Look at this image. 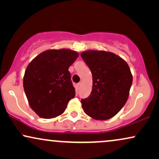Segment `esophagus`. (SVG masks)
Instances as JSON below:
<instances>
[{
	"label": "esophagus",
	"instance_id": "1",
	"mask_svg": "<svg viewBox=\"0 0 159 159\" xmlns=\"http://www.w3.org/2000/svg\"><path fill=\"white\" fill-rule=\"evenodd\" d=\"M81 82H79V83L77 84V89H78L80 88V86H81Z\"/></svg>",
	"mask_w": 159,
	"mask_h": 159
}]
</instances>
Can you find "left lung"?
<instances>
[{
	"mask_svg": "<svg viewBox=\"0 0 159 159\" xmlns=\"http://www.w3.org/2000/svg\"><path fill=\"white\" fill-rule=\"evenodd\" d=\"M92 74V90L81 99L82 107L96 120L116 116L127 101L132 75L125 61L112 52L87 51L81 54Z\"/></svg>",
	"mask_w": 159,
	"mask_h": 159,
	"instance_id": "8db88e82",
	"label": "left lung"
}]
</instances>
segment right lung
Returning <instances> with one entry per match:
<instances>
[{
  "mask_svg": "<svg viewBox=\"0 0 159 159\" xmlns=\"http://www.w3.org/2000/svg\"><path fill=\"white\" fill-rule=\"evenodd\" d=\"M78 54L70 49L42 52L27 67L23 86L30 106L40 117L61 115L75 95L69 67Z\"/></svg>",
  "mask_w": 159,
  "mask_h": 159,
  "instance_id": "add662e5",
  "label": "right lung"
}]
</instances>
